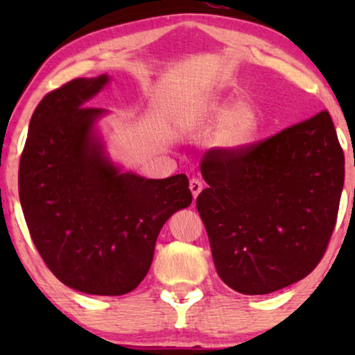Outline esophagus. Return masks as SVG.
Instances as JSON below:
<instances>
[{"label": "esophagus", "instance_id": "esophagus-1", "mask_svg": "<svg viewBox=\"0 0 355 355\" xmlns=\"http://www.w3.org/2000/svg\"><path fill=\"white\" fill-rule=\"evenodd\" d=\"M189 189H191V192H192V196H193V200H196L198 193L202 192V189H203V184H202L200 179H197V178H192L191 181H189Z\"/></svg>", "mask_w": 355, "mask_h": 355}]
</instances>
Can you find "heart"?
Returning a JSON list of instances; mask_svg holds the SVG:
<instances>
[{"label": "heart", "mask_w": 355, "mask_h": 355, "mask_svg": "<svg viewBox=\"0 0 355 355\" xmlns=\"http://www.w3.org/2000/svg\"><path fill=\"white\" fill-rule=\"evenodd\" d=\"M203 119L218 123L215 145L227 155H239L249 150L261 132V116L252 103L232 98H211L202 106Z\"/></svg>", "instance_id": "heart-1"}]
</instances>
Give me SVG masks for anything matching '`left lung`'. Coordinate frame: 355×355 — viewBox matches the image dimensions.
Returning a JSON list of instances; mask_svg holds the SVG:
<instances>
[{"label": "left lung", "instance_id": "obj_1", "mask_svg": "<svg viewBox=\"0 0 355 355\" xmlns=\"http://www.w3.org/2000/svg\"><path fill=\"white\" fill-rule=\"evenodd\" d=\"M210 187L197 210L220 278L241 294H270L320 263L336 225L344 153L328 111L244 153L203 155Z\"/></svg>", "mask_w": 355, "mask_h": 355}]
</instances>
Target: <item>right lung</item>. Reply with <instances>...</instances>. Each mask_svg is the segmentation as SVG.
I'll use <instances>...</instances> for the list:
<instances>
[{
    "label": "right lung",
    "instance_id": "obj_1",
    "mask_svg": "<svg viewBox=\"0 0 355 355\" xmlns=\"http://www.w3.org/2000/svg\"><path fill=\"white\" fill-rule=\"evenodd\" d=\"M101 74L50 92L33 111L19 164V198L31 237L51 273L94 295H123L148 273L164 223L192 202L186 174L123 173L96 132L106 111L87 101Z\"/></svg>",
    "mask_w": 355,
    "mask_h": 355
}]
</instances>
